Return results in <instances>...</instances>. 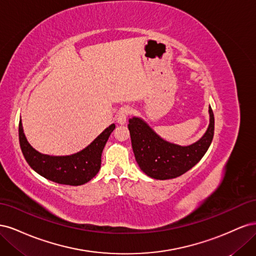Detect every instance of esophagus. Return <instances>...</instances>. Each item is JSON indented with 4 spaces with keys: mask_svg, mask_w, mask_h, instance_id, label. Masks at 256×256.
I'll return each instance as SVG.
<instances>
[{
    "mask_svg": "<svg viewBox=\"0 0 256 256\" xmlns=\"http://www.w3.org/2000/svg\"><path fill=\"white\" fill-rule=\"evenodd\" d=\"M130 112H131V110H130L129 106L122 108V109L118 111V115H116V120H118V122L120 124V125H124V124L126 122L127 118H128V115L130 114Z\"/></svg>",
    "mask_w": 256,
    "mask_h": 256,
    "instance_id": "obj_1",
    "label": "esophagus"
}]
</instances>
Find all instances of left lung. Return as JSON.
I'll use <instances>...</instances> for the list:
<instances>
[{"label":"left lung","instance_id":"1","mask_svg":"<svg viewBox=\"0 0 256 256\" xmlns=\"http://www.w3.org/2000/svg\"><path fill=\"white\" fill-rule=\"evenodd\" d=\"M209 126L198 141L188 146L170 143L159 136L140 118L129 120L131 144L142 171L154 180H171L182 175L203 158L212 144L214 118L209 106Z\"/></svg>","mask_w":256,"mask_h":256}]
</instances>
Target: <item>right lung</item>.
Returning <instances> with one entry per match:
<instances>
[{
    "label": "right lung",
    "mask_w": 256,
    "mask_h": 256,
    "mask_svg": "<svg viewBox=\"0 0 256 256\" xmlns=\"http://www.w3.org/2000/svg\"><path fill=\"white\" fill-rule=\"evenodd\" d=\"M114 128L115 125L112 124L79 152L69 156H49L30 146L23 132L20 120L19 142L23 156L36 173L60 184L80 186L90 182L99 172L102 150Z\"/></svg>",
    "instance_id": "obj_1"
}]
</instances>
